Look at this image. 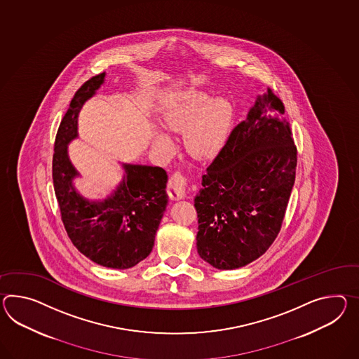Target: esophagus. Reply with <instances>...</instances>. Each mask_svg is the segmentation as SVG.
<instances>
[{"instance_id": "esophagus-1", "label": "esophagus", "mask_w": 359, "mask_h": 359, "mask_svg": "<svg viewBox=\"0 0 359 359\" xmlns=\"http://www.w3.org/2000/svg\"><path fill=\"white\" fill-rule=\"evenodd\" d=\"M185 187H187V180L180 172H175L174 175L170 177L168 184H167V193L171 200L179 201L184 198L185 196Z\"/></svg>"}]
</instances>
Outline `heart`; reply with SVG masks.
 <instances>
[{
    "label": "heart",
    "instance_id": "1",
    "mask_svg": "<svg viewBox=\"0 0 359 359\" xmlns=\"http://www.w3.org/2000/svg\"><path fill=\"white\" fill-rule=\"evenodd\" d=\"M233 121V107L224 97H212L203 90L191 89L177 96L162 116L168 131L183 132L184 147L197 159L215 157L224 147ZM154 148L168 153L172 141L162 131L153 135Z\"/></svg>",
    "mask_w": 359,
    "mask_h": 359
}]
</instances>
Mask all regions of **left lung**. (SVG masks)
I'll use <instances>...</instances> for the list:
<instances>
[{
  "label": "left lung",
  "instance_id": "8db88e82",
  "mask_svg": "<svg viewBox=\"0 0 359 359\" xmlns=\"http://www.w3.org/2000/svg\"><path fill=\"white\" fill-rule=\"evenodd\" d=\"M279 97H257L202 175L194 198L197 252L218 270L255 261L279 233L296 179L297 149Z\"/></svg>",
  "mask_w": 359,
  "mask_h": 359
}]
</instances>
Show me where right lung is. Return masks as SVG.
Listing matches in <instances>:
<instances>
[{
    "label": "right lung",
    "instance_id": "1",
    "mask_svg": "<svg viewBox=\"0 0 359 359\" xmlns=\"http://www.w3.org/2000/svg\"><path fill=\"white\" fill-rule=\"evenodd\" d=\"M105 72L78 89L55 136L53 184L62 222L72 244L92 262L109 269H131L148 257L166 211L167 174L162 167L122 163L121 183L104 200H88L74 180L69 144L78 139V118L83 105L105 81Z\"/></svg>",
    "mask_w": 359,
    "mask_h": 359
}]
</instances>
